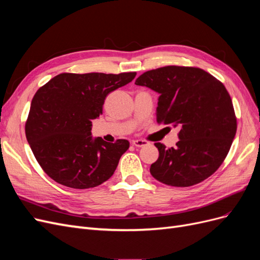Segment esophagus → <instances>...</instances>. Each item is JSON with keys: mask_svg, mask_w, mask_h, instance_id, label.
<instances>
[{"mask_svg": "<svg viewBox=\"0 0 260 260\" xmlns=\"http://www.w3.org/2000/svg\"><path fill=\"white\" fill-rule=\"evenodd\" d=\"M132 144L135 145V146H137V147H143V146L147 145L148 142H147V141H145V140L139 139V140H133L132 141Z\"/></svg>", "mask_w": 260, "mask_h": 260, "instance_id": "esophagus-1", "label": "esophagus"}]
</instances>
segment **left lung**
I'll list each match as a JSON object with an SVG mask.
<instances>
[{
	"label": "left lung",
	"mask_w": 260,
	"mask_h": 260,
	"mask_svg": "<svg viewBox=\"0 0 260 260\" xmlns=\"http://www.w3.org/2000/svg\"><path fill=\"white\" fill-rule=\"evenodd\" d=\"M137 85L159 94L157 122L179 127L175 147L155 143L151 175L171 186L198 184L220 167L237 133V117L224 85L196 67L166 66L141 75Z\"/></svg>",
	"instance_id": "obj_1"
}]
</instances>
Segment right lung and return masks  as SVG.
I'll return each instance as SVG.
<instances>
[{
  "label": "right lung",
  "instance_id": "1",
  "mask_svg": "<svg viewBox=\"0 0 260 260\" xmlns=\"http://www.w3.org/2000/svg\"><path fill=\"white\" fill-rule=\"evenodd\" d=\"M137 73L59 74L37 91L26 122V138L41 168L73 188L98 186L111 178L129 141L93 138L92 120L103 113L109 93Z\"/></svg>",
  "mask_w": 260,
  "mask_h": 260
}]
</instances>
